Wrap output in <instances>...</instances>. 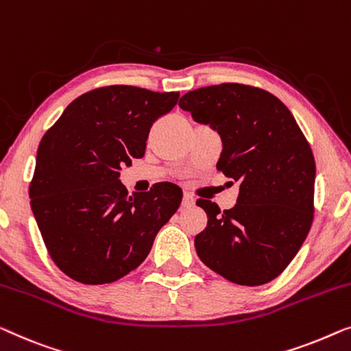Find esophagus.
<instances>
[{
  "label": "esophagus",
  "mask_w": 351,
  "mask_h": 351,
  "mask_svg": "<svg viewBox=\"0 0 351 351\" xmlns=\"http://www.w3.org/2000/svg\"><path fill=\"white\" fill-rule=\"evenodd\" d=\"M193 204H195V197H193V195H190V193H185L184 201H182V206L191 207Z\"/></svg>",
  "instance_id": "34e87169"
}]
</instances>
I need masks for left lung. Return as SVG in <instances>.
I'll use <instances>...</instances> for the list:
<instances>
[{
	"mask_svg": "<svg viewBox=\"0 0 351 351\" xmlns=\"http://www.w3.org/2000/svg\"><path fill=\"white\" fill-rule=\"evenodd\" d=\"M179 106L220 133L217 169L239 184L232 209L196 201L209 218L195 237L197 256L237 285L274 280L296 256L313 221L315 158L306 136L277 96L250 85L188 91Z\"/></svg>",
	"mask_w": 351,
	"mask_h": 351,
	"instance_id": "left-lung-1",
	"label": "left lung"
}]
</instances>
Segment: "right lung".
Returning <instances> with one entry per match:
<instances>
[{
	"instance_id": "right-lung-1",
	"label": "right lung",
	"mask_w": 351,
	"mask_h": 351,
	"mask_svg": "<svg viewBox=\"0 0 351 351\" xmlns=\"http://www.w3.org/2000/svg\"><path fill=\"white\" fill-rule=\"evenodd\" d=\"M179 91L109 85L75 98L40 139L29 182L32 209L50 258L85 285L125 277L145 260L182 190L161 182L128 195L121 166L145 154L152 125Z\"/></svg>"
}]
</instances>
